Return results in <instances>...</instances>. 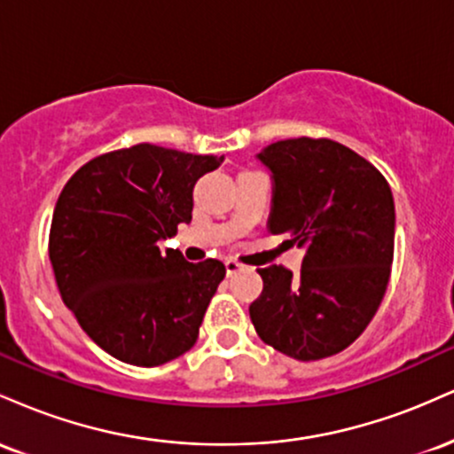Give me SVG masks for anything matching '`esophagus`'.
<instances>
[{
	"mask_svg": "<svg viewBox=\"0 0 454 454\" xmlns=\"http://www.w3.org/2000/svg\"><path fill=\"white\" fill-rule=\"evenodd\" d=\"M243 269H245L243 264H241V262H237V260H232V258H228V260H226V273L231 275V278H232V275H237L239 270H243Z\"/></svg>",
	"mask_w": 454,
	"mask_h": 454,
	"instance_id": "1",
	"label": "esophagus"
}]
</instances>
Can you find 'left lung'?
I'll return each mask as SVG.
<instances>
[{
	"label": "left lung",
	"mask_w": 454,
	"mask_h": 454,
	"mask_svg": "<svg viewBox=\"0 0 454 454\" xmlns=\"http://www.w3.org/2000/svg\"><path fill=\"white\" fill-rule=\"evenodd\" d=\"M258 160L270 170V234L305 247L301 273L258 269L262 294L249 305L258 337L296 361L346 350L376 316L395 249L388 181L328 138H288Z\"/></svg>",
	"instance_id": "left-lung-1"
}]
</instances>
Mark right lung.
Returning a JSON list of instances; mask_svg holds the SVG:
<instances>
[{
  "label": "right lung",
  "mask_w": 454,
  "mask_h": 454,
  "mask_svg": "<svg viewBox=\"0 0 454 454\" xmlns=\"http://www.w3.org/2000/svg\"><path fill=\"white\" fill-rule=\"evenodd\" d=\"M222 161L140 143L87 161L61 190L49 237L57 288L119 361L158 367L196 343L226 267L158 243L192 222L196 181Z\"/></svg>",
  "instance_id": "add662e5"
}]
</instances>
